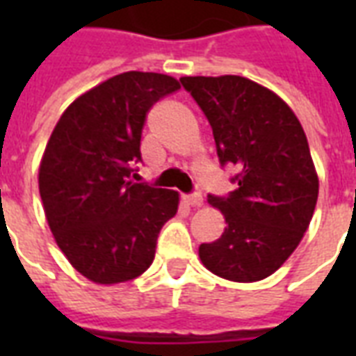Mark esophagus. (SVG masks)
<instances>
[{
  "label": "esophagus",
  "instance_id": "esophagus-1",
  "mask_svg": "<svg viewBox=\"0 0 356 356\" xmlns=\"http://www.w3.org/2000/svg\"><path fill=\"white\" fill-rule=\"evenodd\" d=\"M183 201L190 207H201L203 205V197L200 194H184Z\"/></svg>",
  "mask_w": 356,
  "mask_h": 356
}]
</instances>
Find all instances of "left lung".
<instances>
[{"instance_id": "8db88e82", "label": "left lung", "mask_w": 356, "mask_h": 356, "mask_svg": "<svg viewBox=\"0 0 356 356\" xmlns=\"http://www.w3.org/2000/svg\"><path fill=\"white\" fill-rule=\"evenodd\" d=\"M211 123L222 164L240 170L229 197L209 195L225 231L201 243L200 259L214 275L262 281L301 242L318 201V173L298 116L270 88L240 75L181 77Z\"/></svg>"}]
</instances>
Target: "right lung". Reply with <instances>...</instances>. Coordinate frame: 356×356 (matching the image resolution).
<instances>
[{"label": "right lung", "instance_id": "right-lung-1", "mask_svg": "<svg viewBox=\"0 0 356 356\" xmlns=\"http://www.w3.org/2000/svg\"><path fill=\"white\" fill-rule=\"evenodd\" d=\"M177 79L125 72L81 94L63 113L38 168L53 238L70 264L96 284L142 275L162 225L177 214L175 190L131 181L147 111L179 90Z\"/></svg>", "mask_w": 356, "mask_h": 356}]
</instances>
